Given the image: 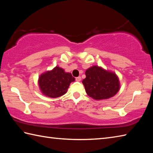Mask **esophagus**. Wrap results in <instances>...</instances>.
<instances>
[{
    "mask_svg": "<svg viewBox=\"0 0 153 153\" xmlns=\"http://www.w3.org/2000/svg\"><path fill=\"white\" fill-rule=\"evenodd\" d=\"M81 79H82V78H81V77H80V76L76 77V80L77 81V82H80Z\"/></svg>",
    "mask_w": 153,
    "mask_h": 153,
    "instance_id": "1",
    "label": "esophagus"
}]
</instances>
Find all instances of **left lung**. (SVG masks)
Returning <instances> with one entry per match:
<instances>
[{"label": "left lung", "instance_id": "1", "mask_svg": "<svg viewBox=\"0 0 153 153\" xmlns=\"http://www.w3.org/2000/svg\"><path fill=\"white\" fill-rule=\"evenodd\" d=\"M85 76L82 83L87 95L93 99H108L114 96L120 90L118 77L111 71L93 66L86 70Z\"/></svg>", "mask_w": 153, "mask_h": 153}]
</instances>
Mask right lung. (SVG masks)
I'll use <instances>...</instances> for the list:
<instances>
[{
	"instance_id": "1",
	"label": "right lung",
	"mask_w": 153,
	"mask_h": 153,
	"mask_svg": "<svg viewBox=\"0 0 153 153\" xmlns=\"http://www.w3.org/2000/svg\"><path fill=\"white\" fill-rule=\"evenodd\" d=\"M74 81L75 78L70 73L56 66L41 74L38 84L43 95L50 98H57L67 93L70 83Z\"/></svg>"
}]
</instances>
